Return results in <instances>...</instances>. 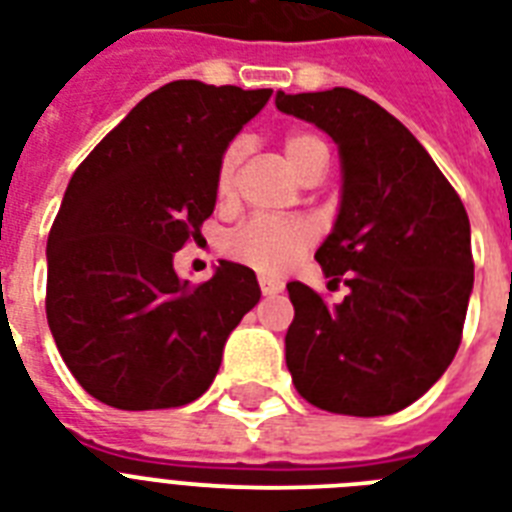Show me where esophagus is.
Returning a JSON list of instances; mask_svg holds the SVG:
<instances>
[{
    "mask_svg": "<svg viewBox=\"0 0 512 512\" xmlns=\"http://www.w3.org/2000/svg\"><path fill=\"white\" fill-rule=\"evenodd\" d=\"M260 292H263V295H279L281 289H284V281H279V279H271V276H260Z\"/></svg>",
    "mask_w": 512,
    "mask_h": 512,
    "instance_id": "esophagus-1",
    "label": "esophagus"
}]
</instances>
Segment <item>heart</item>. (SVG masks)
Segmentation results:
<instances>
[{
	"instance_id": "heart-1",
	"label": "heart",
	"mask_w": 512,
	"mask_h": 512,
	"mask_svg": "<svg viewBox=\"0 0 512 512\" xmlns=\"http://www.w3.org/2000/svg\"><path fill=\"white\" fill-rule=\"evenodd\" d=\"M241 154H244L241 143H231L220 156L215 172L217 201L233 199ZM324 156L329 159L327 143L313 132H292L284 138V159L297 177H303V172ZM313 241H316V228L308 220L249 217L247 223H241L225 236L223 252L233 263L247 265L260 273H284L313 247Z\"/></svg>"
}]
</instances>
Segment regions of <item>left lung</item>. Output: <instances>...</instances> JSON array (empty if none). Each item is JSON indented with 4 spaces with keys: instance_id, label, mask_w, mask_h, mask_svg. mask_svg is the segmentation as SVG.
<instances>
[{
    "instance_id": "obj_1",
    "label": "left lung",
    "mask_w": 512,
    "mask_h": 512,
    "mask_svg": "<svg viewBox=\"0 0 512 512\" xmlns=\"http://www.w3.org/2000/svg\"><path fill=\"white\" fill-rule=\"evenodd\" d=\"M276 108L340 148V215L316 260L329 284L350 289L329 308L311 287L287 284L292 382L327 412H401L460 348L473 289L468 212L420 140L366 95L279 92Z\"/></svg>"
}]
</instances>
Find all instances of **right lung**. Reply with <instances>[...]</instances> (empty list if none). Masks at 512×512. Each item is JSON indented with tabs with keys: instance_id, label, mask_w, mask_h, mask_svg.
I'll return each mask as SVG.
<instances>
[{
	"instance_id": "add662e5",
	"label": "right lung",
	"mask_w": 512,
	"mask_h": 512,
	"mask_svg": "<svg viewBox=\"0 0 512 512\" xmlns=\"http://www.w3.org/2000/svg\"><path fill=\"white\" fill-rule=\"evenodd\" d=\"M273 90L170 82L76 167L47 239V324L92 398L146 412L191 404L260 300L255 271L220 260L204 284L175 273L215 209L220 156Z\"/></svg>"
}]
</instances>
